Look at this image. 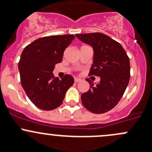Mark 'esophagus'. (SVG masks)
<instances>
[{"mask_svg": "<svg viewBox=\"0 0 152 152\" xmlns=\"http://www.w3.org/2000/svg\"><path fill=\"white\" fill-rule=\"evenodd\" d=\"M80 81L81 80L79 79V78H75V83H79L80 82Z\"/></svg>", "mask_w": 152, "mask_h": 152, "instance_id": "obj_1", "label": "esophagus"}]
</instances>
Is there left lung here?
I'll return each instance as SVG.
<instances>
[{"label":"left lung","mask_w":152,"mask_h":152,"mask_svg":"<svg viewBox=\"0 0 152 152\" xmlns=\"http://www.w3.org/2000/svg\"><path fill=\"white\" fill-rule=\"evenodd\" d=\"M76 37L94 48L88 75L101 78L96 86L88 78L86 80L91 86L81 95L83 105L93 113H105L118 104L126 90L130 77L129 57L120 43L105 34H76Z\"/></svg>","instance_id":"obj_1"}]
</instances>
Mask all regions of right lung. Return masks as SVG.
Returning a JSON list of instances; mask_svg holds the SVG:
<instances>
[{
    "mask_svg": "<svg viewBox=\"0 0 152 152\" xmlns=\"http://www.w3.org/2000/svg\"><path fill=\"white\" fill-rule=\"evenodd\" d=\"M74 35L40 37L24 48L19 61L21 84L30 100L37 108L45 111L62 104L66 91L74 78L65 75L61 80L53 71L61 62L64 50L75 39Z\"/></svg>",
    "mask_w": 152,
    "mask_h": 152,
    "instance_id": "add662e5",
    "label": "right lung"
}]
</instances>
